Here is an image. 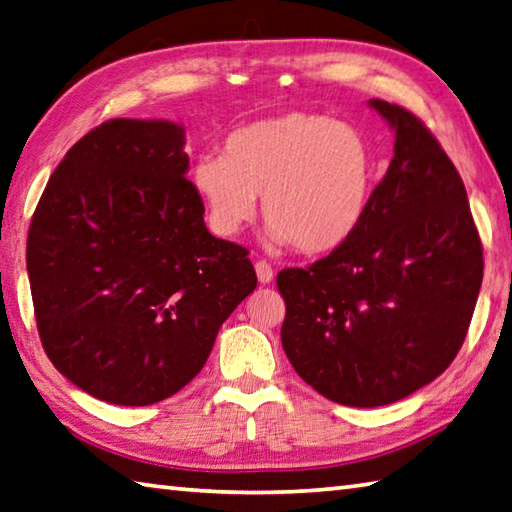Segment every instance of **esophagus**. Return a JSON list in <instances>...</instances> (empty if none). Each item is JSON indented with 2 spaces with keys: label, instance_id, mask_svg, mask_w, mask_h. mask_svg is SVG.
Masks as SVG:
<instances>
[{
  "label": "esophagus",
  "instance_id": "obj_1",
  "mask_svg": "<svg viewBox=\"0 0 512 512\" xmlns=\"http://www.w3.org/2000/svg\"><path fill=\"white\" fill-rule=\"evenodd\" d=\"M254 269H256L258 281L263 283V285H267V283H272V281H274V269H272V265L267 263V260H256Z\"/></svg>",
  "mask_w": 512,
  "mask_h": 512
}]
</instances>
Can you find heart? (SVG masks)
Masks as SVG:
<instances>
[{
    "mask_svg": "<svg viewBox=\"0 0 512 512\" xmlns=\"http://www.w3.org/2000/svg\"><path fill=\"white\" fill-rule=\"evenodd\" d=\"M376 160L352 124L289 111L231 131L223 156H200L191 185L218 236H236L256 214L274 245L325 254L345 245L370 209Z\"/></svg>",
    "mask_w": 512,
    "mask_h": 512,
    "instance_id": "1",
    "label": "heart"
}]
</instances>
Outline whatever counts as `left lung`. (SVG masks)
<instances>
[{"label":"left lung","mask_w":512,"mask_h":512,"mask_svg":"<svg viewBox=\"0 0 512 512\" xmlns=\"http://www.w3.org/2000/svg\"><path fill=\"white\" fill-rule=\"evenodd\" d=\"M394 158L359 231L310 267L276 276L283 350L305 383L352 408L388 406L455 359L484 278L466 187L403 106L370 100Z\"/></svg>","instance_id":"left-lung-1"}]
</instances>
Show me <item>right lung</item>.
I'll return each instance as SVG.
<instances>
[{
  "instance_id": "add662e5",
  "label": "right lung",
  "mask_w": 512,
  "mask_h": 512,
  "mask_svg": "<svg viewBox=\"0 0 512 512\" xmlns=\"http://www.w3.org/2000/svg\"><path fill=\"white\" fill-rule=\"evenodd\" d=\"M185 129L109 120L53 171L28 229L37 332L77 388L151 406L202 370L256 289L247 249L211 236L185 178Z\"/></svg>"
}]
</instances>
